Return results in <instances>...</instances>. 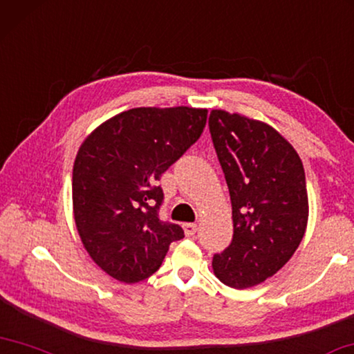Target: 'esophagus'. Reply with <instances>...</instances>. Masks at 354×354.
I'll return each instance as SVG.
<instances>
[{
	"instance_id": "esophagus-1",
	"label": "esophagus",
	"mask_w": 354,
	"mask_h": 354,
	"mask_svg": "<svg viewBox=\"0 0 354 354\" xmlns=\"http://www.w3.org/2000/svg\"><path fill=\"white\" fill-rule=\"evenodd\" d=\"M183 230H184V233H186V236H194V234L197 233L198 227L195 225V223H184Z\"/></svg>"
}]
</instances>
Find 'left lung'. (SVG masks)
Returning a JSON list of instances; mask_svg holds the SVG:
<instances>
[{
  "label": "left lung",
  "mask_w": 354,
  "mask_h": 354,
  "mask_svg": "<svg viewBox=\"0 0 354 354\" xmlns=\"http://www.w3.org/2000/svg\"><path fill=\"white\" fill-rule=\"evenodd\" d=\"M209 132L233 209V239L212 258V269L228 287L249 288L274 276L304 236V167L287 140L261 121L212 110Z\"/></svg>",
  "instance_id": "8db88e82"
}]
</instances>
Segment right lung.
Masks as SVG:
<instances>
[{"label": "right lung", "mask_w": 354, "mask_h": 354, "mask_svg": "<svg viewBox=\"0 0 354 354\" xmlns=\"http://www.w3.org/2000/svg\"><path fill=\"white\" fill-rule=\"evenodd\" d=\"M206 118V109L140 106L110 118L82 143L72 171L75 225L109 276L148 279L184 238L181 227L159 218V181L200 138Z\"/></svg>", "instance_id": "obj_1"}]
</instances>
